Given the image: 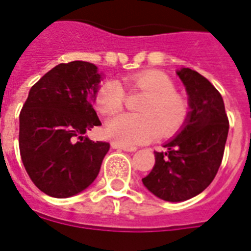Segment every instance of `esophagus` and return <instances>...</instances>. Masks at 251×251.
<instances>
[{
    "label": "esophagus",
    "instance_id": "obj_1",
    "mask_svg": "<svg viewBox=\"0 0 251 251\" xmlns=\"http://www.w3.org/2000/svg\"><path fill=\"white\" fill-rule=\"evenodd\" d=\"M111 148L113 149H118V150H124V151H135V148H129V146H124V145L117 144V142H113L111 144Z\"/></svg>",
    "mask_w": 251,
    "mask_h": 251
}]
</instances>
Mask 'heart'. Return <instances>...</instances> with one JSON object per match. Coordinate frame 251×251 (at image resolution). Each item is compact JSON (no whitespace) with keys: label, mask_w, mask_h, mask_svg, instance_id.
Masks as SVG:
<instances>
[{"label":"heart","mask_w":251,"mask_h":251,"mask_svg":"<svg viewBox=\"0 0 251 251\" xmlns=\"http://www.w3.org/2000/svg\"><path fill=\"white\" fill-rule=\"evenodd\" d=\"M130 92L145 93L138 103L140 114H121L109 121L106 134L117 144L134 146L161 134L170 137L189 120L190 106L182 94L176 92L172 78L158 70H145L125 78ZM126 92L118 81L109 79L96 93V106L102 114L113 116L124 107Z\"/></svg>","instance_id":"b5f03b06"}]
</instances>
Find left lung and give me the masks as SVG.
I'll list each match as a JSON object with an SVG mask.
<instances>
[{"label": "left lung", "instance_id": "8db88e82", "mask_svg": "<svg viewBox=\"0 0 251 251\" xmlns=\"http://www.w3.org/2000/svg\"><path fill=\"white\" fill-rule=\"evenodd\" d=\"M178 77L189 96V120L179 134L154 151L155 163L142 178L146 189L169 202L198 196L209 186L224 158L229 120L220 92L196 70L182 68Z\"/></svg>", "mask_w": 251, "mask_h": 251}]
</instances>
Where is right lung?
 I'll return each instance as SVG.
<instances>
[{
  "mask_svg": "<svg viewBox=\"0 0 251 251\" xmlns=\"http://www.w3.org/2000/svg\"><path fill=\"white\" fill-rule=\"evenodd\" d=\"M101 74L85 61L59 64L31 86L20 113V153L41 192L75 196L97 178L110 145L85 133L101 125L93 109Z\"/></svg>",
  "mask_w": 251,
  "mask_h": 251,
  "instance_id": "right-lung-1",
  "label": "right lung"
}]
</instances>
